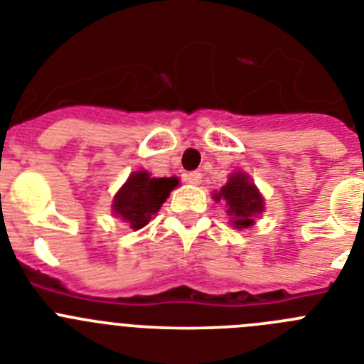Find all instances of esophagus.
Here are the masks:
<instances>
[{
  "label": "esophagus",
  "instance_id": "obj_1",
  "mask_svg": "<svg viewBox=\"0 0 364 364\" xmlns=\"http://www.w3.org/2000/svg\"><path fill=\"white\" fill-rule=\"evenodd\" d=\"M184 180H186V182H188V184L198 186V184H200V182H202V173L191 171V173H188V175L184 176Z\"/></svg>",
  "mask_w": 364,
  "mask_h": 364
}]
</instances>
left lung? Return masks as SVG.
<instances>
[{"label": "left lung", "instance_id": "obj_1", "mask_svg": "<svg viewBox=\"0 0 364 364\" xmlns=\"http://www.w3.org/2000/svg\"><path fill=\"white\" fill-rule=\"evenodd\" d=\"M226 200L228 217L233 228L246 230L253 226L257 215L264 211V198L246 173H231L226 186L215 195V200Z\"/></svg>", "mask_w": 364, "mask_h": 364}]
</instances>
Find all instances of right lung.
Segmentation results:
<instances>
[{
	"label": "right lung",
	"instance_id": "obj_1",
	"mask_svg": "<svg viewBox=\"0 0 364 364\" xmlns=\"http://www.w3.org/2000/svg\"><path fill=\"white\" fill-rule=\"evenodd\" d=\"M178 186V178H153L147 171H134L112 200V213L140 230L162 208L169 193Z\"/></svg>",
	"mask_w": 364,
	"mask_h": 364
}]
</instances>
